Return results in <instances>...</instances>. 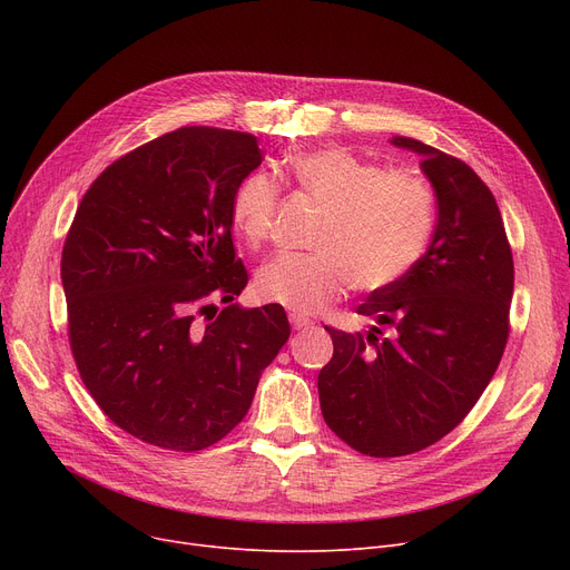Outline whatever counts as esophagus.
Wrapping results in <instances>:
<instances>
[{
	"instance_id": "esophagus-1",
	"label": "esophagus",
	"mask_w": 570,
	"mask_h": 570,
	"mask_svg": "<svg viewBox=\"0 0 570 570\" xmlns=\"http://www.w3.org/2000/svg\"><path fill=\"white\" fill-rule=\"evenodd\" d=\"M288 321L293 325V331H307V327H312V318L303 316V314H288Z\"/></svg>"
}]
</instances>
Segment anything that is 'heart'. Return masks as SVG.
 Instances as JSON below:
<instances>
[{
    "label": "heart",
    "instance_id": "1",
    "mask_svg": "<svg viewBox=\"0 0 570 570\" xmlns=\"http://www.w3.org/2000/svg\"><path fill=\"white\" fill-rule=\"evenodd\" d=\"M288 175L325 217L314 254H277L256 275V293L297 314L340 301L348 284L381 291L421 261L434 228V194L411 173L383 170L344 147H316L286 161ZM279 189L265 173L247 175L233 194L230 222L249 247L273 233Z\"/></svg>",
    "mask_w": 570,
    "mask_h": 570
}]
</instances>
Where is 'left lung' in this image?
Listing matches in <instances>:
<instances>
[{
    "label": "left lung",
    "mask_w": 570,
    "mask_h": 570,
    "mask_svg": "<svg viewBox=\"0 0 570 570\" xmlns=\"http://www.w3.org/2000/svg\"><path fill=\"white\" fill-rule=\"evenodd\" d=\"M391 142L423 159L439 207L432 243L400 282L357 307L374 321L365 335L325 327L335 351L318 372L327 428L370 458L417 453L462 423L499 367L515 279L483 179L415 138ZM381 326L392 335L381 338Z\"/></svg>",
    "instance_id": "1"
}]
</instances>
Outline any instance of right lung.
Here are the masks:
<instances>
[{
    "instance_id": "obj_1",
    "label": "right lung",
    "mask_w": 570,
    "mask_h": 570,
    "mask_svg": "<svg viewBox=\"0 0 570 570\" xmlns=\"http://www.w3.org/2000/svg\"><path fill=\"white\" fill-rule=\"evenodd\" d=\"M261 161L252 134L183 127L119 157L78 205L62 252L71 351L101 411L145 443L224 439L291 335L282 305L233 303L249 277L230 200Z\"/></svg>"
}]
</instances>
